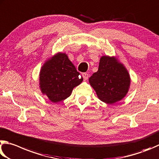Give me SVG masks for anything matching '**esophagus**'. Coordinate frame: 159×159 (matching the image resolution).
<instances>
[{"mask_svg": "<svg viewBox=\"0 0 159 159\" xmlns=\"http://www.w3.org/2000/svg\"><path fill=\"white\" fill-rule=\"evenodd\" d=\"M82 77L84 78V80H88V77H89V75L87 73H86V72H84V73H82Z\"/></svg>", "mask_w": 159, "mask_h": 159, "instance_id": "34e87169", "label": "esophagus"}]
</instances>
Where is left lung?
I'll return each instance as SVG.
<instances>
[{"instance_id":"obj_1","label":"left lung","mask_w":159,"mask_h":159,"mask_svg":"<svg viewBox=\"0 0 159 159\" xmlns=\"http://www.w3.org/2000/svg\"><path fill=\"white\" fill-rule=\"evenodd\" d=\"M98 98L107 104L120 101L129 92L130 77L126 67L117 58L102 56L98 70L89 79Z\"/></svg>"}]
</instances>
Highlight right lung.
<instances>
[{"label":"right lung","mask_w":159,"mask_h":159,"mask_svg":"<svg viewBox=\"0 0 159 159\" xmlns=\"http://www.w3.org/2000/svg\"><path fill=\"white\" fill-rule=\"evenodd\" d=\"M40 89L43 95L52 102H58L71 95L75 87L80 85L83 78L66 53L58 52L47 59L39 75Z\"/></svg>","instance_id":"1"}]
</instances>
